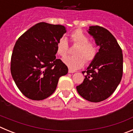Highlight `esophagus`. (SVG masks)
Wrapping results in <instances>:
<instances>
[{
	"label": "esophagus",
	"mask_w": 133,
	"mask_h": 133,
	"mask_svg": "<svg viewBox=\"0 0 133 133\" xmlns=\"http://www.w3.org/2000/svg\"><path fill=\"white\" fill-rule=\"evenodd\" d=\"M69 73H74V72H76V71L73 70H71V69H69Z\"/></svg>",
	"instance_id": "1"
}]
</instances>
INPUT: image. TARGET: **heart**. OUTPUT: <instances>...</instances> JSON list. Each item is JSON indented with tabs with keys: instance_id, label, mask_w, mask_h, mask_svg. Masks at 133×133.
Returning a JSON list of instances; mask_svg holds the SVG:
<instances>
[{
	"instance_id": "heart-1",
	"label": "heart",
	"mask_w": 133,
	"mask_h": 133,
	"mask_svg": "<svg viewBox=\"0 0 133 133\" xmlns=\"http://www.w3.org/2000/svg\"><path fill=\"white\" fill-rule=\"evenodd\" d=\"M71 40L78 46L75 51V56H68L63 60L64 64L70 69H78L85 63H90L97 56V47L94 43L89 42V38L80 29L75 30L70 35ZM56 53L62 58L66 56L69 52V43L65 37H62L56 46Z\"/></svg>"
}]
</instances>
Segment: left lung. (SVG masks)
<instances>
[{
	"label": "left lung",
	"instance_id": "left-lung-1",
	"mask_svg": "<svg viewBox=\"0 0 133 133\" xmlns=\"http://www.w3.org/2000/svg\"><path fill=\"white\" fill-rule=\"evenodd\" d=\"M88 32L99 46L95 59L90 63L83 83L77 92L89 101L98 103L109 98L117 88L123 76V56L116 38L110 32L99 26H89Z\"/></svg>",
	"mask_w": 133,
	"mask_h": 133
}]
</instances>
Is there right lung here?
Segmentation results:
<instances>
[{"instance_id":"1","label":"right lung","mask_w":133,"mask_h":133,"mask_svg":"<svg viewBox=\"0 0 133 133\" xmlns=\"http://www.w3.org/2000/svg\"><path fill=\"white\" fill-rule=\"evenodd\" d=\"M66 32L60 24L39 23L20 36L11 56L10 72L21 92L27 98L41 101L55 91L67 66L56 59V46Z\"/></svg>"}]
</instances>
